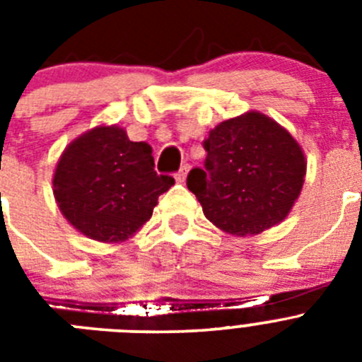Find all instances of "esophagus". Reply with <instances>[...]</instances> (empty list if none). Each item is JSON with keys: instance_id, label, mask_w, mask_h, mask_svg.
<instances>
[{"instance_id": "obj_1", "label": "esophagus", "mask_w": 362, "mask_h": 362, "mask_svg": "<svg viewBox=\"0 0 362 362\" xmlns=\"http://www.w3.org/2000/svg\"><path fill=\"white\" fill-rule=\"evenodd\" d=\"M188 168H190V166H188V165H183V166H181V168H179V170H177V174H175V179H177L179 183H183L185 179H187Z\"/></svg>"}]
</instances>
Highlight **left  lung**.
Returning a JSON list of instances; mask_svg holds the SVG:
<instances>
[{
    "mask_svg": "<svg viewBox=\"0 0 362 362\" xmlns=\"http://www.w3.org/2000/svg\"><path fill=\"white\" fill-rule=\"evenodd\" d=\"M204 166L187 187L206 219L232 235H255L288 216L305 183V153L283 127L259 112L223 121L203 141Z\"/></svg>",
    "mask_w": 362,
    "mask_h": 362,
    "instance_id": "left-lung-1",
    "label": "left lung"
}]
</instances>
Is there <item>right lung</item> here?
Returning a JSON list of instances; mask_svg holds the SVG:
<instances>
[{
  "mask_svg": "<svg viewBox=\"0 0 362 362\" xmlns=\"http://www.w3.org/2000/svg\"><path fill=\"white\" fill-rule=\"evenodd\" d=\"M54 196L74 228L95 241L129 239L174 185L153 170L152 146L119 127H98L70 143L54 174Z\"/></svg>",
  "mask_w": 362,
  "mask_h": 362,
  "instance_id": "1",
  "label": "right lung"
}]
</instances>
